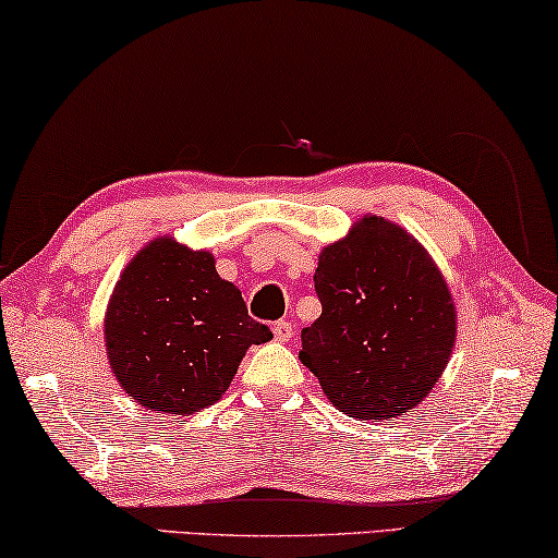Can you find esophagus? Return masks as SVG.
I'll return each mask as SVG.
<instances>
[{
	"mask_svg": "<svg viewBox=\"0 0 558 558\" xmlns=\"http://www.w3.org/2000/svg\"><path fill=\"white\" fill-rule=\"evenodd\" d=\"M272 335H276V340L286 342L293 338V325H290L288 320H276L272 323Z\"/></svg>",
	"mask_w": 558,
	"mask_h": 558,
	"instance_id": "1",
	"label": "esophagus"
}]
</instances>
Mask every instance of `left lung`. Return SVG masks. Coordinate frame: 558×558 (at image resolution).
Instances as JSON below:
<instances>
[{
	"label": "left lung",
	"instance_id": "left-lung-1",
	"mask_svg": "<svg viewBox=\"0 0 558 558\" xmlns=\"http://www.w3.org/2000/svg\"><path fill=\"white\" fill-rule=\"evenodd\" d=\"M323 313L303 327L300 360L340 412L400 417L445 373L457 335L447 282L390 220L365 216L327 245L315 270Z\"/></svg>",
	"mask_w": 558,
	"mask_h": 558
}]
</instances>
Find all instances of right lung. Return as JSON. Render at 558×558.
I'll return each mask as SVG.
<instances>
[{"label": "right lung", "mask_w": 558, "mask_h": 558, "mask_svg": "<svg viewBox=\"0 0 558 558\" xmlns=\"http://www.w3.org/2000/svg\"><path fill=\"white\" fill-rule=\"evenodd\" d=\"M106 350L129 397L151 412L193 414L220 400L251 344L268 342V325L247 315L214 255L171 238L148 243L113 290Z\"/></svg>", "instance_id": "1"}]
</instances>
